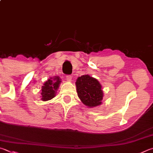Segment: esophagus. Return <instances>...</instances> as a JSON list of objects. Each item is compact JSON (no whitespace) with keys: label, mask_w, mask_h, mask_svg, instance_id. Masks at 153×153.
<instances>
[{"label":"esophagus","mask_w":153,"mask_h":153,"mask_svg":"<svg viewBox=\"0 0 153 153\" xmlns=\"http://www.w3.org/2000/svg\"><path fill=\"white\" fill-rule=\"evenodd\" d=\"M71 76H70V75H68L67 76H66V79H67V80L68 81H69V82H70L71 80Z\"/></svg>","instance_id":"1"}]
</instances>
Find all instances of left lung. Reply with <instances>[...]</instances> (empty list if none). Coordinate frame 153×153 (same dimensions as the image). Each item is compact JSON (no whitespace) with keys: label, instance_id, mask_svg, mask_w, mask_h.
<instances>
[{"label":"left lung","instance_id":"obj_1","mask_svg":"<svg viewBox=\"0 0 153 153\" xmlns=\"http://www.w3.org/2000/svg\"><path fill=\"white\" fill-rule=\"evenodd\" d=\"M76 85L77 96L83 104L90 108L102 104L104 93L101 84L96 78L84 75L77 79Z\"/></svg>","mask_w":153,"mask_h":153}]
</instances>
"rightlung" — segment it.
Instances as JSON below:
<instances>
[{
    "instance_id": "right-lung-1",
    "label": "right lung",
    "mask_w": 153,
    "mask_h": 153,
    "mask_svg": "<svg viewBox=\"0 0 153 153\" xmlns=\"http://www.w3.org/2000/svg\"><path fill=\"white\" fill-rule=\"evenodd\" d=\"M59 77L55 76L48 79L41 88V100L48 101L53 98L61 83Z\"/></svg>"
}]
</instances>
